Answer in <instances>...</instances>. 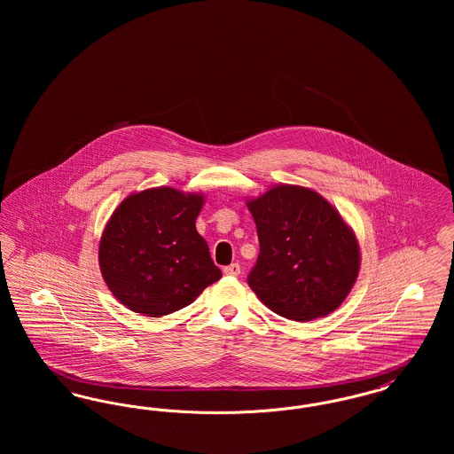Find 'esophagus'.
I'll return each instance as SVG.
<instances>
[{"mask_svg":"<svg viewBox=\"0 0 454 454\" xmlns=\"http://www.w3.org/2000/svg\"><path fill=\"white\" fill-rule=\"evenodd\" d=\"M223 272L226 274V276H231V278H237L238 274L241 272V267L238 265V263H231V265H226L224 269H223Z\"/></svg>","mask_w":454,"mask_h":454,"instance_id":"1","label":"esophagus"}]
</instances>
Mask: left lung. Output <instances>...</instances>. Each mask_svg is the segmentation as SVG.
Instances as JSON below:
<instances>
[{
    "mask_svg": "<svg viewBox=\"0 0 454 454\" xmlns=\"http://www.w3.org/2000/svg\"><path fill=\"white\" fill-rule=\"evenodd\" d=\"M260 254L248 286L274 313L311 322L340 306L359 272L352 230L322 195L278 185L247 202Z\"/></svg>",
    "mask_w": 454,
    "mask_h": 454,
    "instance_id": "8db88e82",
    "label": "left lung"
}]
</instances>
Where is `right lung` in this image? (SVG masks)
Returning <instances> with one entry per match:
<instances>
[{"label": "right lung", "mask_w": 454, "mask_h": 454, "mask_svg": "<svg viewBox=\"0 0 454 454\" xmlns=\"http://www.w3.org/2000/svg\"><path fill=\"white\" fill-rule=\"evenodd\" d=\"M202 195L170 187L132 194L114 211L98 262L112 294L134 313L163 317L189 306L221 279L195 230Z\"/></svg>", "instance_id": "add662e5"}]
</instances>
